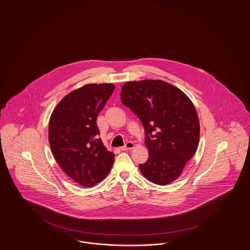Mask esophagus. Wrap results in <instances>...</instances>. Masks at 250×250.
Wrapping results in <instances>:
<instances>
[{
	"label": "esophagus",
	"mask_w": 250,
	"mask_h": 250,
	"mask_svg": "<svg viewBox=\"0 0 250 250\" xmlns=\"http://www.w3.org/2000/svg\"><path fill=\"white\" fill-rule=\"evenodd\" d=\"M135 147V144L134 143H132V142H128V143H125V146H123L122 148H121V150L122 151H127V150H131V149H133Z\"/></svg>",
	"instance_id": "34e87169"
}]
</instances>
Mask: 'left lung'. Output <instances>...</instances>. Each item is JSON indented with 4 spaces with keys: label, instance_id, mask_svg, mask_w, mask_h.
<instances>
[{
    "label": "left lung",
    "instance_id": "8db88e82",
    "mask_svg": "<svg viewBox=\"0 0 250 250\" xmlns=\"http://www.w3.org/2000/svg\"><path fill=\"white\" fill-rule=\"evenodd\" d=\"M121 100L145 130L149 158L139 166L143 176L159 186L175 181L200 141V121L189 97L166 82L144 80L124 84Z\"/></svg>",
    "mask_w": 250,
    "mask_h": 250
}]
</instances>
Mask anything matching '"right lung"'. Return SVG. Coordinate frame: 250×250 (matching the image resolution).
Segmentation results:
<instances>
[{
  "mask_svg": "<svg viewBox=\"0 0 250 250\" xmlns=\"http://www.w3.org/2000/svg\"><path fill=\"white\" fill-rule=\"evenodd\" d=\"M115 86L87 84L65 95L53 109L48 123L51 153L63 172L85 188L108 174L114 154L98 139L96 117Z\"/></svg>",
  "mask_w": 250,
  "mask_h": 250,
  "instance_id": "1",
  "label": "right lung"
}]
</instances>
